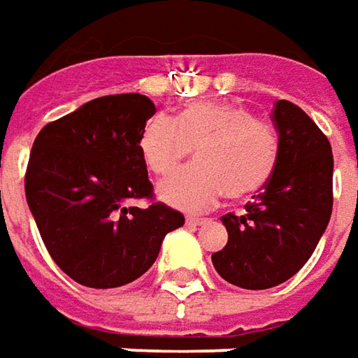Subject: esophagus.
Listing matches in <instances>:
<instances>
[{"label":"esophagus","instance_id":"34e87169","mask_svg":"<svg viewBox=\"0 0 358 358\" xmlns=\"http://www.w3.org/2000/svg\"><path fill=\"white\" fill-rule=\"evenodd\" d=\"M205 221H207V219H201V217H187L185 219L187 227H199Z\"/></svg>","mask_w":358,"mask_h":358}]
</instances>
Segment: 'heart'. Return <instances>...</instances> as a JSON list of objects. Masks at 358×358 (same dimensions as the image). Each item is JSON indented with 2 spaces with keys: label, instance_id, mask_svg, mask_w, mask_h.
<instances>
[{
  "label": "heart",
  "instance_id": "obj_1",
  "mask_svg": "<svg viewBox=\"0 0 358 358\" xmlns=\"http://www.w3.org/2000/svg\"><path fill=\"white\" fill-rule=\"evenodd\" d=\"M197 149V165L175 173L157 189L159 199L181 211H205L227 193L241 201L267 185L279 159L271 125L235 103L195 101L177 117L155 115L145 123L139 151L149 171L169 175Z\"/></svg>",
  "mask_w": 358,
  "mask_h": 358
}]
</instances>
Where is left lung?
Here are the masks:
<instances>
[{"label": "left lung", "mask_w": 358, "mask_h": 358, "mask_svg": "<svg viewBox=\"0 0 358 358\" xmlns=\"http://www.w3.org/2000/svg\"><path fill=\"white\" fill-rule=\"evenodd\" d=\"M279 159L267 185L221 221L229 241L211 255L217 273L241 289H271L291 279L323 237L333 211V151L323 131L295 103L273 105Z\"/></svg>", "instance_id": "obj_1"}]
</instances>
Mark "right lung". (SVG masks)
<instances>
[{
    "label": "right lung",
    "instance_id": "1",
    "mask_svg": "<svg viewBox=\"0 0 358 358\" xmlns=\"http://www.w3.org/2000/svg\"><path fill=\"white\" fill-rule=\"evenodd\" d=\"M155 105L139 93L105 95L39 131L25 173V197L51 259L91 289L135 281L161 243L185 223L151 197L139 137Z\"/></svg>",
    "mask_w": 358,
    "mask_h": 358
}]
</instances>
